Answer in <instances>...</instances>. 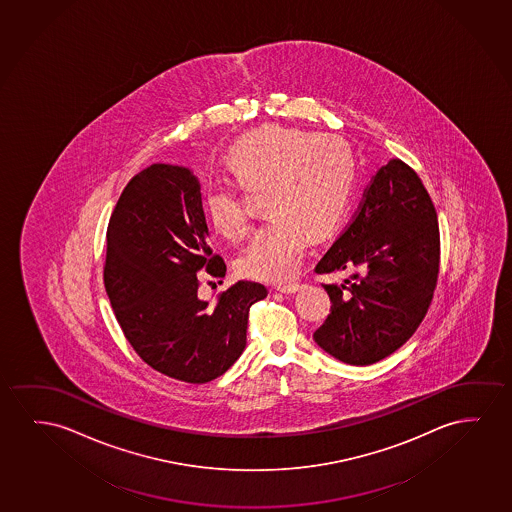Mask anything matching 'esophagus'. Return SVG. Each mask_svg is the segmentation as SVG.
I'll return each mask as SVG.
<instances>
[{
	"mask_svg": "<svg viewBox=\"0 0 512 512\" xmlns=\"http://www.w3.org/2000/svg\"><path fill=\"white\" fill-rule=\"evenodd\" d=\"M277 291L286 293V295H293L296 291H300V284H281V286H277Z\"/></svg>",
	"mask_w": 512,
	"mask_h": 512,
	"instance_id": "obj_1",
	"label": "esophagus"
}]
</instances>
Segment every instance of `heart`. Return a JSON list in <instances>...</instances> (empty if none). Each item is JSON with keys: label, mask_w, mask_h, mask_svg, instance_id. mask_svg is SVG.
<instances>
[{"label": "heart", "mask_w": 512, "mask_h": 512, "mask_svg": "<svg viewBox=\"0 0 512 512\" xmlns=\"http://www.w3.org/2000/svg\"><path fill=\"white\" fill-rule=\"evenodd\" d=\"M238 188L260 191L267 223L238 258V270L256 281L284 282L302 267L309 235L326 237L353 203L358 161L351 145L332 133L261 126L226 152ZM203 214L224 237H244L249 216L235 189L214 182L202 193Z\"/></svg>", "instance_id": "heart-1"}]
</instances>
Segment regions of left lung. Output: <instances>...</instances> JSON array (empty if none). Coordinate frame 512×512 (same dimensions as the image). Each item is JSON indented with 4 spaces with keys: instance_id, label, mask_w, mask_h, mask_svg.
<instances>
[{
    "instance_id": "obj_1",
    "label": "left lung",
    "mask_w": 512,
    "mask_h": 512,
    "mask_svg": "<svg viewBox=\"0 0 512 512\" xmlns=\"http://www.w3.org/2000/svg\"><path fill=\"white\" fill-rule=\"evenodd\" d=\"M314 270L353 272L340 284H323L332 312L314 340L324 353L363 367L404 346L430 307L439 274L437 212L418 173L398 158L381 166L353 223Z\"/></svg>"
}]
</instances>
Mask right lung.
<instances>
[{
  "label": "right lung",
  "mask_w": 512,
  "mask_h": 512,
  "mask_svg": "<svg viewBox=\"0 0 512 512\" xmlns=\"http://www.w3.org/2000/svg\"><path fill=\"white\" fill-rule=\"evenodd\" d=\"M226 265L212 254L200 184L186 166L152 165L124 188L107 230L105 289L138 356L161 374L203 384L244 353L260 282L238 281L216 302L198 295L196 274Z\"/></svg>",
  "instance_id": "obj_1"
}]
</instances>
